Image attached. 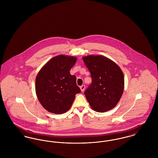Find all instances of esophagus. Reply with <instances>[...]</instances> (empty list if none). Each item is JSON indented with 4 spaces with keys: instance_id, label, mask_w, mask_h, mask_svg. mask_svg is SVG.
Here are the masks:
<instances>
[{
    "instance_id": "obj_1",
    "label": "esophagus",
    "mask_w": 158,
    "mask_h": 158,
    "mask_svg": "<svg viewBox=\"0 0 158 158\" xmlns=\"http://www.w3.org/2000/svg\"><path fill=\"white\" fill-rule=\"evenodd\" d=\"M80 89H81V91H84V90H85V86L84 85H82L81 86H80Z\"/></svg>"
}]
</instances>
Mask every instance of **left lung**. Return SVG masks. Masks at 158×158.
I'll return each mask as SVG.
<instances>
[{
  "instance_id": "left-lung-1",
  "label": "left lung",
  "mask_w": 158,
  "mask_h": 158,
  "mask_svg": "<svg viewBox=\"0 0 158 158\" xmlns=\"http://www.w3.org/2000/svg\"><path fill=\"white\" fill-rule=\"evenodd\" d=\"M91 74L92 81L84 92L91 108L105 112L116 106L124 89L123 73L115 62L102 55L83 57Z\"/></svg>"
}]
</instances>
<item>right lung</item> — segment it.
Returning <instances> with one entry per match:
<instances>
[{
	"mask_svg": "<svg viewBox=\"0 0 158 158\" xmlns=\"http://www.w3.org/2000/svg\"><path fill=\"white\" fill-rule=\"evenodd\" d=\"M77 58L59 55L41 68L35 78V93L43 107L48 112L62 114L72 106L75 94L81 92L76 84V77L69 71Z\"/></svg>",
	"mask_w": 158,
	"mask_h": 158,
	"instance_id": "right-lung-1",
	"label": "right lung"
}]
</instances>
